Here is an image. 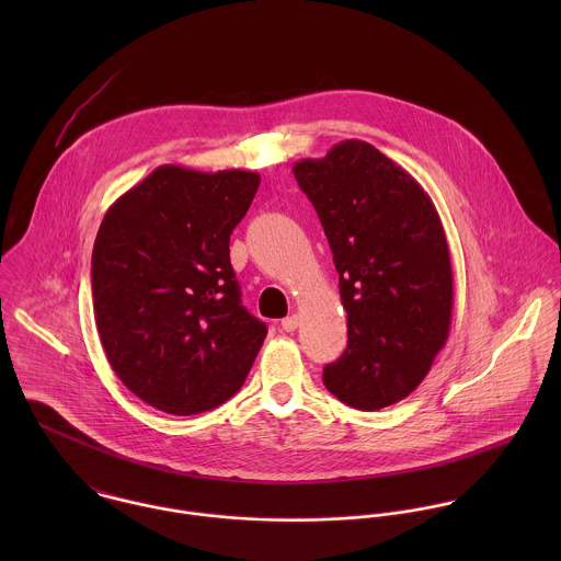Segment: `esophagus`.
<instances>
[{
  "mask_svg": "<svg viewBox=\"0 0 561 561\" xmlns=\"http://www.w3.org/2000/svg\"><path fill=\"white\" fill-rule=\"evenodd\" d=\"M298 323H300V318L294 313V316H289V318H285V320L280 321V325H283V330L285 332H294L296 328H298Z\"/></svg>",
  "mask_w": 561,
  "mask_h": 561,
  "instance_id": "1",
  "label": "esophagus"
}]
</instances>
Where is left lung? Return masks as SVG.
<instances>
[{
  "label": "left lung",
  "instance_id": "left-lung-1",
  "mask_svg": "<svg viewBox=\"0 0 561 561\" xmlns=\"http://www.w3.org/2000/svg\"><path fill=\"white\" fill-rule=\"evenodd\" d=\"M339 272L347 347L323 385L356 410L408 398L451 328L454 274L438 211L425 190L376 147L345 140L294 163Z\"/></svg>",
  "mask_w": 561,
  "mask_h": 561
}]
</instances>
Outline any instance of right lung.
<instances>
[{
	"mask_svg": "<svg viewBox=\"0 0 561 561\" xmlns=\"http://www.w3.org/2000/svg\"><path fill=\"white\" fill-rule=\"evenodd\" d=\"M261 176L160 165L105 214L92 248V302L121 382L187 416L233 398L267 325L241 305L229 256Z\"/></svg>",
	"mask_w": 561,
	"mask_h": 561,
	"instance_id": "1",
	"label": "right lung"
}]
</instances>
